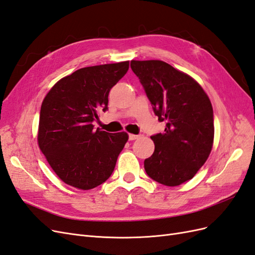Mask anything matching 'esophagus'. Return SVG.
Returning <instances> with one entry per match:
<instances>
[{
  "instance_id": "esophagus-1",
  "label": "esophagus",
  "mask_w": 255,
  "mask_h": 255,
  "mask_svg": "<svg viewBox=\"0 0 255 255\" xmlns=\"http://www.w3.org/2000/svg\"><path fill=\"white\" fill-rule=\"evenodd\" d=\"M139 137L138 135H134V134H129L128 135V139L129 140H135V139H137V138Z\"/></svg>"
}]
</instances>
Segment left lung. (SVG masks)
<instances>
[{"mask_svg": "<svg viewBox=\"0 0 255 255\" xmlns=\"http://www.w3.org/2000/svg\"><path fill=\"white\" fill-rule=\"evenodd\" d=\"M130 68L139 79L165 132L151 136L155 150L144 159L152 180L177 186L198 172L214 142L212 103L203 88L182 71L161 60H132Z\"/></svg>", "mask_w": 255, "mask_h": 255, "instance_id": "left-lung-1", "label": "left lung"}]
</instances>
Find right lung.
<instances>
[{
	"label": "right lung",
	"instance_id": "obj_1",
	"mask_svg": "<svg viewBox=\"0 0 255 255\" xmlns=\"http://www.w3.org/2000/svg\"><path fill=\"white\" fill-rule=\"evenodd\" d=\"M128 61L82 68L59 80L41 104L38 144L59 179L88 190L112 175L128 139L92 125L107 111L111 89L128 70Z\"/></svg>",
	"mask_w": 255,
	"mask_h": 255
}]
</instances>
